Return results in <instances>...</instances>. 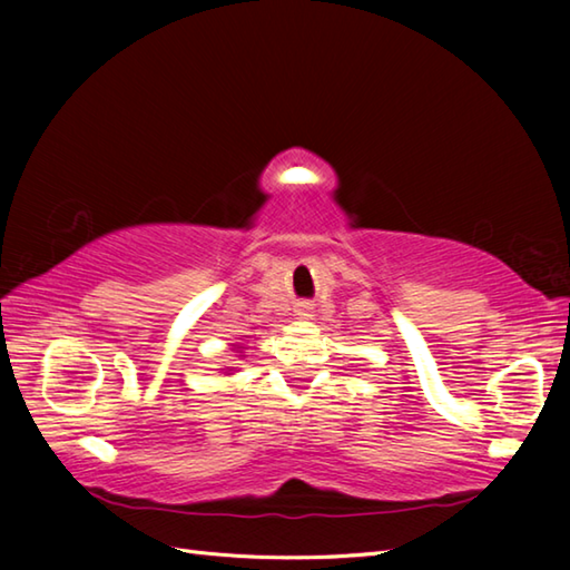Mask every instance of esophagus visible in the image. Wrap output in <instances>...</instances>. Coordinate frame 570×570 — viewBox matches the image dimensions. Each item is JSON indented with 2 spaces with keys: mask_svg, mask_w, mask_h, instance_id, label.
I'll use <instances>...</instances> for the list:
<instances>
[{
  "mask_svg": "<svg viewBox=\"0 0 570 570\" xmlns=\"http://www.w3.org/2000/svg\"><path fill=\"white\" fill-rule=\"evenodd\" d=\"M296 316H298V318H304V321H306V318H311V316H313V308H311V304H298V306H296Z\"/></svg>",
  "mask_w": 570,
  "mask_h": 570,
  "instance_id": "1",
  "label": "esophagus"
}]
</instances>
